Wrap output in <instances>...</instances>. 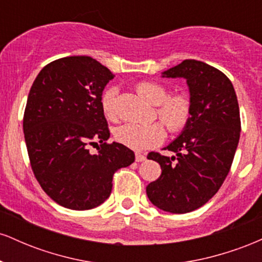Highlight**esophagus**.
Instances as JSON below:
<instances>
[{
    "mask_svg": "<svg viewBox=\"0 0 262 262\" xmlns=\"http://www.w3.org/2000/svg\"><path fill=\"white\" fill-rule=\"evenodd\" d=\"M135 160H137L138 162L145 161L146 160V156L143 155V154H140V152H137V154H135Z\"/></svg>",
    "mask_w": 262,
    "mask_h": 262,
    "instance_id": "1",
    "label": "esophagus"
}]
</instances>
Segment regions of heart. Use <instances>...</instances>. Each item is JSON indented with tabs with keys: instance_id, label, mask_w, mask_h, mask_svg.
Listing matches in <instances>:
<instances>
[{
	"instance_id": "obj_1",
	"label": "heart",
	"mask_w": 262,
	"mask_h": 262,
	"mask_svg": "<svg viewBox=\"0 0 262 262\" xmlns=\"http://www.w3.org/2000/svg\"><path fill=\"white\" fill-rule=\"evenodd\" d=\"M137 92L150 104L156 106V114L171 133H180L189 123L192 116V103L187 95L175 93L169 95L164 85L152 81H143L137 85ZM117 87H110L101 98V104L107 118L116 119ZM114 137L118 143L133 150H146L161 144L165 139V128L161 123L150 124L125 123L116 129Z\"/></svg>"
}]
</instances>
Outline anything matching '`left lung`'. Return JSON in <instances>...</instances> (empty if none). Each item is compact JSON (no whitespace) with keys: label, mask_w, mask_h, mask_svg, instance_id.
Listing matches in <instances>:
<instances>
[{"label":"left lung","mask_w":262,"mask_h":262,"mask_svg":"<svg viewBox=\"0 0 262 262\" xmlns=\"http://www.w3.org/2000/svg\"><path fill=\"white\" fill-rule=\"evenodd\" d=\"M162 77L186 79L192 116L165 148L175 156L148 155L160 164L161 175L146 186V194L158 208L182 214L208 202L229 173L242 130L239 104L230 80L206 62L183 60Z\"/></svg>","instance_id":"1"}]
</instances>
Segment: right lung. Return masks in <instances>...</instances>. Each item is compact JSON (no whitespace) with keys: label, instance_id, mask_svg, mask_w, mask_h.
Masks as SVG:
<instances>
[{"label":"right lung","instance_id":"right-lung-1","mask_svg":"<svg viewBox=\"0 0 262 262\" xmlns=\"http://www.w3.org/2000/svg\"><path fill=\"white\" fill-rule=\"evenodd\" d=\"M114 75L90 56H66L41 69L29 91L23 132L35 179L53 201L85 210L110 197L117 170L135 160L123 144H108L102 92ZM100 141L91 155L88 145Z\"/></svg>","mask_w":262,"mask_h":262}]
</instances>
